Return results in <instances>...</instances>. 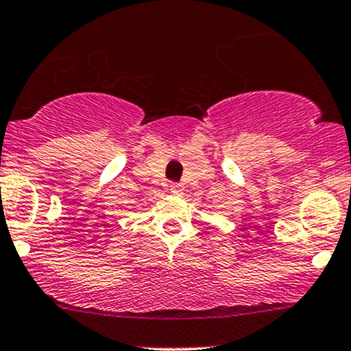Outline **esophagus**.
<instances>
[{
	"mask_svg": "<svg viewBox=\"0 0 351 351\" xmlns=\"http://www.w3.org/2000/svg\"><path fill=\"white\" fill-rule=\"evenodd\" d=\"M183 184L182 183H171L169 184V191H171L173 195H182L183 193Z\"/></svg>",
	"mask_w": 351,
	"mask_h": 351,
	"instance_id": "esophagus-1",
	"label": "esophagus"
}]
</instances>
